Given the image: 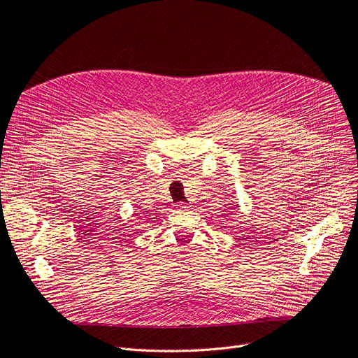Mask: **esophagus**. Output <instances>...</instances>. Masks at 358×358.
Returning a JSON list of instances; mask_svg holds the SVG:
<instances>
[{"label": "esophagus", "instance_id": "esophagus-1", "mask_svg": "<svg viewBox=\"0 0 358 358\" xmlns=\"http://www.w3.org/2000/svg\"><path fill=\"white\" fill-rule=\"evenodd\" d=\"M177 207H178L180 210H187V208H188V206H187V203H184V202H180Z\"/></svg>", "mask_w": 358, "mask_h": 358}]
</instances>
